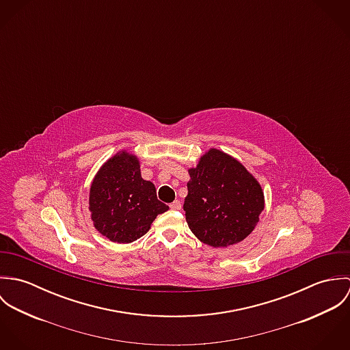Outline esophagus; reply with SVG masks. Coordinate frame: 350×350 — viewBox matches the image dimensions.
<instances>
[{"label": "esophagus", "instance_id": "obj_1", "mask_svg": "<svg viewBox=\"0 0 350 350\" xmlns=\"http://www.w3.org/2000/svg\"><path fill=\"white\" fill-rule=\"evenodd\" d=\"M170 207H171L172 210H180V208H182V204H180L179 200H174V202L170 204Z\"/></svg>", "mask_w": 350, "mask_h": 350}]
</instances>
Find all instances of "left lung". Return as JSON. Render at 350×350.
Listing matches in <instances>:
<instances>
[{
	"label": "left lung",
	"mask_w": 350,
	"mask_h": 350,
	"mask_svg": "<svg viewBox=\"0 0 350 350\" xmlns=\"http://www.w3.org/2000/svg\"><path fill=\"white\" fill-rule=\"evenodd\" d=\"M183 208L200 243L226 248L245 240L260 221L265 197L260 182L232 154L210 148L189 168Z\"/></svg>",
	"instance_id": "1"
}]
</instances>
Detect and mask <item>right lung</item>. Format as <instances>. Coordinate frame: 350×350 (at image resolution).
I'll use <instances>...</instances> for the list:
<instances>
[{
	"instance_id": "add662e5",
	"label": "right lung",
	"mask_w": 350,
	"mask_h": 350,
	"mask_svg": "<svg viewBox=\"0 0 350 350\" xmlns=\"http://www.w3.org/2000/svg\"><path fill=\"white\" fill-rule=\"evenodd\" d=\"M167 210L168 206L156 197L154 185L143 179L139 156L128 148L110 156L92 180L90 219L96 230L113 243L136 241Z\"/></svg>"
}]
</instances>
